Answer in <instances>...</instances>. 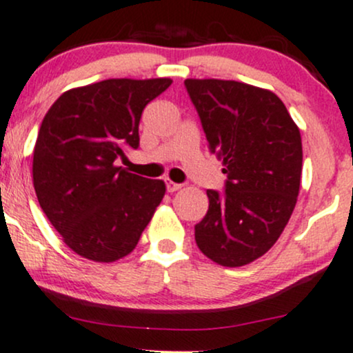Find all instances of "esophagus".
<instances>
[{"instance_id": "esophagus-1", "label": "esophagus", "mask_w": 353, "mask_h": 353, "mask_svg": "<svg viewBox=\"0 0 353 353\" xmlns=\"http://www.w3.org/2000/svg\"><path fill=\"white\" fill-rule=\"evenodd\" d=\"M181 187H183L181 183H175V181H172V180H166V190H168L170 193L176 192V190H180Z\"/></svg>"}]
</instances>
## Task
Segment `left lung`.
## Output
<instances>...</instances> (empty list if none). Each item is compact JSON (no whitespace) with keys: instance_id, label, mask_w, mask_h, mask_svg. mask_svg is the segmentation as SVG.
<instances>
[{"instance_id":"1","label":"left lung","mask_w":353,"mask_h":353,"mask_svg":"<svg viewBox=\"0 0 353 353\" xmlns=\"http://www.w3.org/2000/svg\"><path fill=\"white\" fill-rule=\"evenodd\" d=\"M210 152L223 161L225 190H207L195 225L198 248L223 267H241L273 247L294 212L302 138L283 101L232 80H185Z\"/></svg>"}]
</instances>
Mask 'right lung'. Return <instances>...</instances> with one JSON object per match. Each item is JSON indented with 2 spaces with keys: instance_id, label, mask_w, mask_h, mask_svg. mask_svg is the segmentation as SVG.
Segmentation results:
<instances>
[{
  "instance_id": "obj_1",
  "label": "right lung",
  "mask_w": 353,
  "mask_h": 353,
  "mask_svg": "<svg viewBox=\"0 0 353 353\" xmlns=\"http://www.w3.org/2000/svg\"><path fill=\"white\" fill-rule=\"evenodd\" d=\"M170 78H113L65 91L43 118L33 152L39 207L63 241L93 262H114L137 247L165 195L114 165L140 146L141 113Z\"/></svg>"
}]
</instances>
